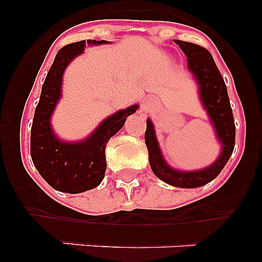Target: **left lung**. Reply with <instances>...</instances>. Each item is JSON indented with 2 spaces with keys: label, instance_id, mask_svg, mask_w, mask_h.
<instances>
[{
  "label": "left lung",
  "instance_id": "1",
  "mask_svg": "<svg viewBox=\"0 0 262 262\" xmlns=\"http://www.w3.org/2000/svg\"><path fill=\"white\" fill-rule=\"evenodd\" d=\"M176 43L184 51L185 56L187 57V67L200 85L201 101L207 110L210 120L216 131L217 139L222 143L221 156L207 168L194 172H182L170 168L165 163L155 135L154 124L149 118L147 119L144 139L149 155V164L155 174L172 186L190 189L203 186L212 181L230 160L235 147V120L227 86L211 53L202 46L194 45L190 41L177 40Z\"/></svg>",
  "mask_w": 262,
  "mask_h": 262
}]
</instances>
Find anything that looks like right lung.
Wrapping results in <instances>:
<instances>
[{
  "mask_svg": "<svg viewBox=\"0 0 262 262\" xmlns=\"http://www.w3.org/2000/svg\"><path fill=\"white\" fill-rule=\"evenodd\" d=\"M106 40H88V45H105ZM85 50V40L67 45L57 52L41 86L39 103L31 126L32 163L50 186L64 193L76 194L98 186L105 177V148L108 139L123 127L127 117L138 105L117 111L106 118L89 138L82 142H62L53 135L51 115L61 96L62 73L72 60Z\"/></svg>",
  "mask_w": 262,
  "mask_h": 262,
  "instance_id": "right-lung-1",
  "label": "right lung"
}]
</instances>
